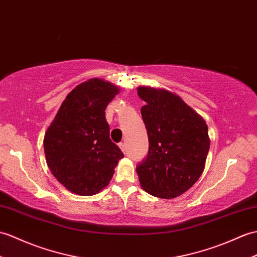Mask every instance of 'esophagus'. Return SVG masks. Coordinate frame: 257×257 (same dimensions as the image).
Returning <instances> with one entry per match:
<instances>
[{
    "label": "esophagus",
    "instance_id": "34e87169",
    "mask_svg": "<svg viewBox=\"0 0 257 257\" xmlns=\"http://www.w3.org/2000/svg\"><path fill=\"white\" fill-rule=\"evenodd\" d=\"M119 148H120L121 149V151L123 152V153H127V148H126V143H124V142H120V143H119Z\"/></svg>",
    "mask_w": 257,
    "mask_h": 257
}]
</instances>
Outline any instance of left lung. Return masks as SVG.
<instances>
[{
	"mask_svg": "<svg viewBox=\"0 0 257 257\" xmlns=\"http://www.w3.org/2000/svg\"><path fill=\"white\" fill-rule=\"evenodd\" d=\"M141 115L149 138L147 158L137 165L141 187L160 198L184 194L205 169L210 139L207 123L176 94L140 86Z\"/></svg>",
	"mask_w": 257,
	"mask_h": 257,
	"instance_id": "left-lung-1",
	"label": "left lung"
}]
</instances>
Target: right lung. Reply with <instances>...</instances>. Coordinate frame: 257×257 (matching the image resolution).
Here are the masks:
<instances>
[{"mask_svg": "<svg viewBox=\"0 0 257 257\" xmlns=\"http://www.w3.org/2000/svg\"><path fill=\"white\" fill-rule=\"evenodd\" d=\"M119 88L100 79L81 83L62 101L48 127L45 156L51 173L70 192L99 193L109 184L121 152L109 138L105 109Z\"/></svg>", "mask_w": 257, "mask_h": 257, "instance_id": "add662e5", "label": "right lung"}]
</instances>
